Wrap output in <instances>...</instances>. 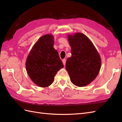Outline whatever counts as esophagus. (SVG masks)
I'll use <instances>...</instances> for the list:
<instances>
[{
	"label": "esophagus",
	"instance_id": "obj_1",
	"mask_svg": "<svg viewBox=\"0 0 122 122\" xmlns=\"http://www.w3.org/2000/svg\"><path fill=\"white\" fill-rule=\"evenodd\" d=\"M66 60L65 59H63V60H62V62H63V64L64 66H65L66 65Z\"/></svg>",
	"mask_w": 122,
	"mask_h": 122
}]
</instances>
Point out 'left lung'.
<instances>
[{"mask_svg": "<svg viewBox=\"0 0 122 122\" xmlns=\"http://www.w3.org/2000/svg\"><path fill=\"white\" fill-rule=\"evenodd\" d=\"M67 37L72 55L66 61V69L73 84L85 86L98 76L101 69V57L93 43L82 33L69 34Z\"/></svg>", "mask_w": 122, "mask_h": 122, "instance_id": "8db88e82", "label": "left lung"}]
</instances>
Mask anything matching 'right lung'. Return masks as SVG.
Wrapping results in <instances>:
<instances>
[{"mask_svg": "<svg viewBox=\"0 0 122 122\" xmlns=\"http://www.w3.org/2000/svg\"><path fill=\"white\" fill-rule=\"evenodd\" d=\"M52 34L40 37L33 46L26 61L25 66L29 78L41 87L50 86L54 76L64 65L54 47Z\"/></svg>", "mask_w": 122, "mask_h": 122, "instance_id": "obj_1", "label": "right lung"}]
</instances>
